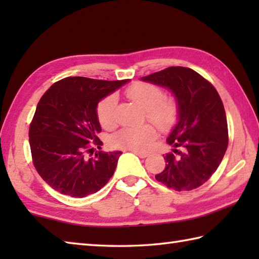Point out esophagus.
I'll use <instances>...</instances> for the list:
<instances>
[{
    "mask_svg": "<svg viewBox=\"0 0 259 259\" xmlns=\"http://www.w3.org/2000/svg\"><path fill=\"white\" fill-rule=\"evenodd\" d=\"M133 153H134V154H136V155H138L139 157H142V159H145V157L148 155L147 153H145V152H139V151H133Z\"/></svg>",
    "mask_w": 259,
    "mask_h": 259,
    "instance_id": "esophagus-1",
    "label": "esophagus"
}]
</instances>
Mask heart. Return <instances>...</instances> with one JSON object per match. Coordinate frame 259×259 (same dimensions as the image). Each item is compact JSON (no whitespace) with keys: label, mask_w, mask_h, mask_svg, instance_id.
I'll return each instance as SVG.
<instances>
[{"label":"heart","mask_w":259,"mask_h":259,"mask_svg":"<svg viewBox=\"0 0 259 259\" xmlns=\"http://www.w3.org/2000/svg\"><path fill=\"white\" fill-rule=\"evenodd\" d=\"M130 100L146 111V115L153 124L162 131H168L177 123L179 108L172 98H163V91L150 83L137 82L125 90ZM116 96L109 95L99 103L97 116L104 128L109 129L116 122ZM156 138V131L152 125L129 126L114 134L111 143L114 147L128 148L134 151H147Z\"/></svg>","instance_id":"1"}]
</instances>
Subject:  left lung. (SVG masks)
Returning <instances> with one entry per match:
<instances>
[{"label": "left lung", "instance_id": "left-lung-1", "mask_svg": "<svg viewBox=\"0 0 259 259\" xmlns=\"http://www.w3.org/2000/svg\"><path fill=\"white\" fill-rule=\"evenodd\" d=\"M166 88L178 104L176 125L166 142L174 153L164 155L165 168L155 178L175 191H192L216 171L229 144L224 105L217 90L199 73L169 67L142 77Z\"/></svg>", "mask_w": 259, "mask_h": 259}]
</instances>
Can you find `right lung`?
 <instances>
[{"label":"right lung","mask_w":259,"mask_h":259,"mask_svg":"<svg viewBox=\"0 0 259 259\" xmlns=\"http://www.w3.org/2000/svg\"><path fill=\"white\" fill-rule=\"evenodd\" d=\"M128 82L65 77L42 96L29 126V145L35 169L55 191L84 198L111 179L122 152H98L91 159L85 153L102 144L98 103Z\"/></svg>","instance_id":"add662e5"}]
</instances>
